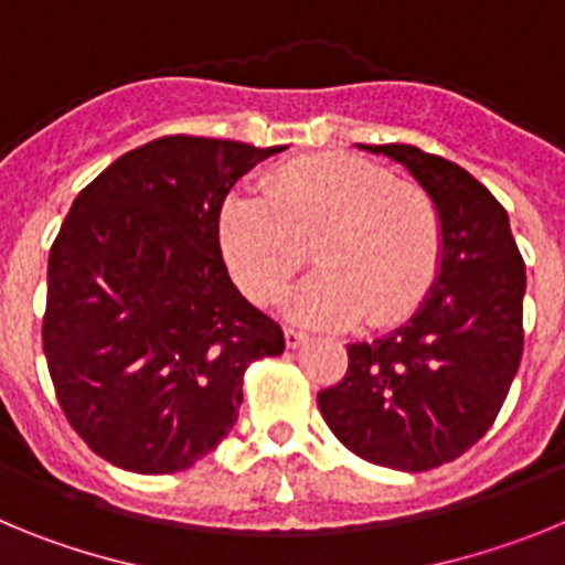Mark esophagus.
<instances>
[{
  "label": "esophagus",
  "instance_id": "obj_1",
  "mask_svg": "<svg viewBox=\"0 0 565 565\" xmlns=\"http://www.w3.org/2000/svg\"><path fill=\"white\" fill-rule=\"evenodd\" d=\"M308 342V333H302V331H297V328H286V344L288 348H299V344H306Z\"/></svg>",
  "mask_w": 565,
  "mask_h": 565
}]
</instances>
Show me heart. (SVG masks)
I'll return each mask as SVG.
<instances>
[{
    "label": "heart",
    "mask_w": 565,
    "mask_h": 565,
    "mask_svg": "<svg viewBox=\"0 0 565 565\" xmlns=\"http://www.w3.org/2000/svg\"><path fill=\"white\" fill-rule=\"evenodd\" d=\"M217 243L237 288L257 306L282 297L308 248L317 274L288 299V317L317 328L411 317L436 282L441 217L433 198L379 163L326 152L279 163L259 198L232 194Z\"/></svg>",
    "instance_id": "1"
}]
</instances>
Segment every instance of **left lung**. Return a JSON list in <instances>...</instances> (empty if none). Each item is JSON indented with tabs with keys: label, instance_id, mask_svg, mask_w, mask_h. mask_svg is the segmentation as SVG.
I'll list each match as a JSON object with an SVG mask.
<instances>
[{
	"label": "left lung",
	"instance_id": "1",
	"mask_svg": "<svg viewBox=\"0 0 565 565\" xmlns=\"http://www.w3.org/2000/svg\"><path fill=\"white\" fill-rule=\"evenodd\" d=\"M402 163L441 217V263L411 322L348 344V373L317 402L364 461L424 472L492 427L523 353L526 266L507 209L458 163L411 143L362 147Z\"/></svg>",
	"mask_w": 565,
	"mask_h": 565
}]
</instances>
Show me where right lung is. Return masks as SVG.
I'll return each mask as SVG.
<instances>
[{
  "instance_id": "right-lung-1",
  "label": "right lung",
  "mask_w": 565,
  "mask_h": 565,
  "mask_svg": "<svg viewBox=\"0 0 565 565\" xmlns=\"http://www.w3.org/2000/svg\"><path fill=\"white\" fill-rule=\"evenodd\" d=\"M274 152L167 135L73 201L50 248L42 344L64 416L104 461L192 467L237 422L248 364L286 348L217 243L228 189Z\"/></svg>"
}]
</instances>
